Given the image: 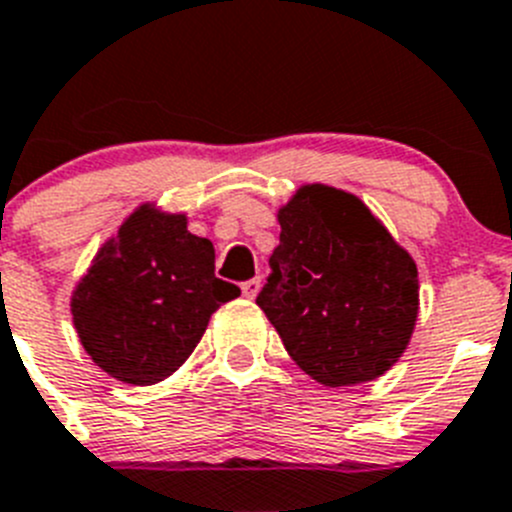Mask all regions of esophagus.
I'll list each match as a JSON object with an SVG mask.
<instances>
[{"mask_svg":"<svg viewBox=\"0 0 512 512\" xmlns=\"http://www.w3.org/2000/svg\"><path fill=\"white\" fill-rule=\"evenodd\" d=\"M260 293V278H252L242 283V296L245 298H255Z\"/></svg>","mask_w":512,"mask_h":512,"instance_id":"34e87169","label":"esophagus"}]
</instances>
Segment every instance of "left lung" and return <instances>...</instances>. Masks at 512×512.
Wrapping results in <instances>:
<instances>
[{
	"instance_id": "obj_1",
	"label": "left lung",
	"mask_w": 512,
	"mask_h": 512,
	"mask_svg": "<svg viewBox=\"0 0 512 512\" xmlns=\"http://www.w3.org/2000/svg\"><path fill=\"white\" fill-rule=\"evenodd\" d=\"M257 306L298 367L329 388L385 375L411 342L416 262L357 196L311 183L278 211Z\"/></svg>"
}]
</instances>
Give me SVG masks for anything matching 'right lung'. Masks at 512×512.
<instances>
[{
  "label": "right lung",
  "instance_id": "add662e5",
  "mask_svg": "<svg viewBox=\"0 0 512 512\" xmlns=\"http://www.w3.org/2000/svg\"><path fill=\"white\" fill-rule=\"evenodd\" d=\"M237 296V285L214 275V245L188 232L186 214L145 204L94 257L71 313L101 370L153 385L186 362L211 313Z\"/></svg>",
  "mask_w": 512,
  "mask_h": 512
}]
</instances>
